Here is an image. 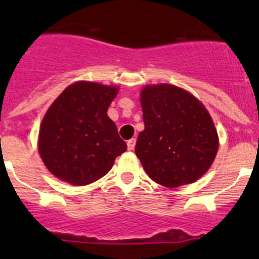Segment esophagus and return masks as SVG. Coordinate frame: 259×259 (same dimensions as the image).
<instances>
[{
	"label": "esophagus",
	"mask_w": 259,
	"mask_h": 259,
	"mask_svg": "<svg viewBox=\"0 0 259 259\" xmlns=\"http://www.w3.org/2000/svg\"><path fill=\"white\" fill-rule=\"evenodd\" d=\"M135 145H136V140H135V139H131V140L127 141L128 150H134L135 149Z\"/></svg>",
	"instance_id": "1"
}]
</instances>
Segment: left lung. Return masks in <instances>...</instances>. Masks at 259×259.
I'll list each match as a JSON object with an SVG mask.
<instances>
[{
	"instance_id": "left-lung-1",
	"label": "left lung",
	"mask_w": 259,
	"mask_h": 259,
	"mask_svg": "<svg viewBox=\"0 0 259 259\" xmlns=\"http://www.w3.org/2000/svg\"><path fill=\"white\" fill-rule=\"evenodd\" d=\"M144 131L136 152L152 180L176 188L200 179L218 152V135L207 110L184 89L148 85L141 92Z\"/></svg>"
}]
</instances>
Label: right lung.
I'll return each mask as SVG.
<instances>
[{"mask_svg":"<svg viewBox=\"0 0 259 259\" xmlns=\"http://www.w3.org/2000/svg\"><path fill=\"white\" fill-rule=\"evenodd\" d=\"M118 88L89 81L67 87L45 114L38 152L61 180L85 185L106 175L127 150L107 109Z\"/></svg>","mask_w":259,"mask_h":259,"instance_id":"add662e5","label":"right lung"}]
</instances>
